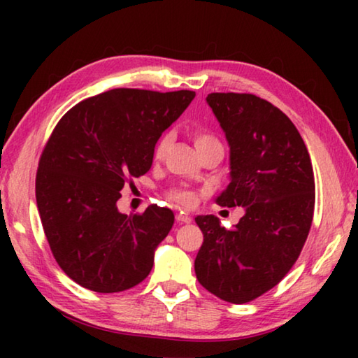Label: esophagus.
<instances>
[{"label":"esophagus","mask_w":358,"mask_h":358,"mask_svg":"<svg viewBox=\"0 0 358 358\" xmlns=\"http://www.w3.org/2000/svg\"><path fill=\"white\" fill-rule=\"evenodd\" d=\"M177 221L178 222H183V224H187V222H191V217L187 216V215L180 213V215H177Z\"/></svg>","instance_id":"34e87169"}]
</instances>
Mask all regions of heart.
<instances>
[{
  "label": "heart",
  "instance_id": "1",
  "mask_svg": "<svg viewBox=\"0 0 358 358\" xmlns=\"http://www.w3.org/2000/svg\"><path fill=\"white\" fill-rule=\"evenodd\" d=\"M194 141H196L197 148L205 147V145H208L211 142H217L213 136L207 134V132H202V131H197L196 134H194ZM169 145H171V136L164 134L159 138V141H157L156 147H155V159H161V157L164 156L166 150L169 148ZM171 199H173L175 202L185 205V207H191V205H194V202H196L194 194L189 191H183V189H177V191L171 192Z\"/></svg>",
  "mask_w": 358,
  "mask_h": 358
}]
</instances>
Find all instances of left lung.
<instances>
[{
  "instance_id": "left-lung-1",
  "label": "left lung",
  "mask_w": 358,
  "mask_h": 358,
  "mask_svg": "<svg viewBox=\"0 0 358 358\" xmlns=\"http://www.w3.org/2000/svg\"><path fill=\"white\" fill-rule=\"evenodd\" d=\"M208 106L230 147V183L216 203L243 207L226 229L197 216L203 234L197 281L235 305L256 300L289 273L310 234L314 201L311 157L300 132L280 108L248 93H211Z\"/></svg>"
}]
</instances>
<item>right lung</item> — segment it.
<instances>
[{
    "mask_svg": "<svg viewBox=\"0 0 358 358\" xmlns=\"http://www.w3.org/2000/svg\"><path fill=\"white\" fill-rule=\"evenodd\" d=\"M189 90L115 88L63 115L42 151L36 202L53 257L72 281L99 294L128 290L153 268L175 216L117 208L124 185L153 164L155 145L191 104Z\"/></svg>",
    "mask_w": 358,
    "mask_h": 358,
    "instance_id": "add662e5",
    "label": "right lung"
}]
</instances>
